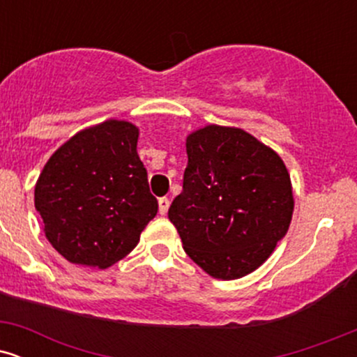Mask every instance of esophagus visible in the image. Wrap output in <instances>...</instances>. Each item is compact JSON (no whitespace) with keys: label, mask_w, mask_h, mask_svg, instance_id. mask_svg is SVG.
Instances as JSON below:
<instances>
[{"label":"esophagus","mask_w":357,"mask_h":357,"mask_svg":"<svg viewBox=\"0 0 357 357\" xmlns=\"http://www.w3.org/2000/svg\"><path fill=\"white\" fill-rule=\"evenodd\" d=\"M159 213L161 215H166L167 210H169V199L167 198H159Z\"/></svg>","instance_id":"34e87169"}]
</instances>
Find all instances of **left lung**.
Returning <instances> with one entry per match:
<instances>
[{"label": "left lung", "mask_w": 357, "mask_h": 357, "mask_svg": "<svg viewBox=\"0 0 357 357\" xmlns=\"http://www.w3.org/2000/svg\"><path fill=\"white\" fill-rule=\"evenodd\" d=\"M186 153L183 191L167 211L184 252L213 278L248 275L272 255L292 220L284 161L243 129L216 124L191 132Z\"/></svg>", "instance_id": "1"}]
</instances>
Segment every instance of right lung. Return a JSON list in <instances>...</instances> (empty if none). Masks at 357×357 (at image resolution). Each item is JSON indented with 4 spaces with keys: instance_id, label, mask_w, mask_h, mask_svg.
<instances>
[{
    "instance_id": "add662e5",
    "label": "right lung",
    "mask_w": 357,
    "mask_h": 357,
    "mask_svg": "<svg viewBox=\"0 0 357 357\" xmlns=\"http://www.w3.org/2000/svg\"><path fill=\"white\" fill-rule=\"evenodd\" d=\"M127 121L87 127L61 144L35 184V208L52 247L68 261L107 268L132 252L158 213Z\"/></svg>"
}]
</instances>
